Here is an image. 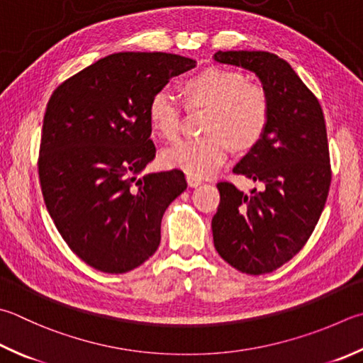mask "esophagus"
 Returning a JSON list of instances; mask_svg holds the SVG:
<instances>
[{"label":"esophagus","mask_w":363,"mask_h":363,"mask_svg":"<svg viewBox=\"0 0 363 363\" xmlns=\"http://www.w3.org/2000/svg\"><path fill=\"white\" fill-rule=\"evenodd\" d=\"M186 182H188V186H191V188L199 186V184L202 183L201 179H196V177H191V175H186Z\"/></svg>","instance_id":"1"}]
</instances>
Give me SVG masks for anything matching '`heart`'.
Masks as SVG:
<instances>
[{
    "label": "heart",
    "mask_w": 363,
    "mask_h": 363,
    "mask_svg": "<svg viewBox=\"0 0 363 363\" xmlns=\"http://www.w3.org/2000/svg\"><path fill=\"white\" fill-rule=\"evenodd\" d=\"M183 94L191 107H210L202 138L179 140L162 152L167 167L196 179L213 175L228 160L230 142L248 148L262 138L270 120V99L262 86L248 84L242 72L210 67L184 82ZM183 102L170 88L156 91L148 102V118L166 139L179 138Z\"/></svg>",
    "instance_id": "heart-1"
}]
</instances>
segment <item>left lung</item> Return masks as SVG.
Instances as JSON below:
<instances>
[{
    "instance_id": "left-lung-1",
    "label": "left lung",
    "mask_w": 363,
    "mask_h": 363,
    "mask_svg": "<svg viewBox=\"0 0 363 363\" xmlns=\"http://www.w3.org/2000/svg\"><path fill=\"white\" fill-rule=\"evenodd\" d=\"M215 60L261 79L270 99L265 133L234 167L262 184L250 196L220 182L211 220L225 262L248 275L277 270L308 242L329 196L332 169L324 112L288 61L270 52H218Z\"/></svg>"
}]
</instances>
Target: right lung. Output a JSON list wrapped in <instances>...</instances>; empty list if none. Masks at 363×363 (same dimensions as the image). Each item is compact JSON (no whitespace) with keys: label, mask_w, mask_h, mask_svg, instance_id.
I'll list each match as a JSON object with an SVG mask.
<instances>
[{"label":"right lung","mask_w":363,"mask_h":363,"mask_svg":"<svg viewBox=\"0 0 363 363\" xmlns=\"http://www.w3.org/2000/svg\"><path fill=\"white\" fill-rule=\"evenodd\" d=\"M196 61L120 52L55 88L38 158L45 207L67 246L104 273H126L158 250L161 220L186 189L179 169L143 175L156 148L148 102Z\"/></svg>","instance_id":"obj_1"}]
</instances>
